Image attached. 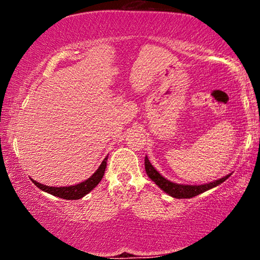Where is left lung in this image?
I'll return each instance as SVG.
<instances>
[{
  "mask_svg": "<svg viewBox=\"0 0 260 260\" xmlns=\"http://www.w3.org/2000/svg\"><path fill=\"white\" fill-rule=\"evenodd\" d=\"M145 164V171H147V175L149 178H151V181L155 182V184H157L161 189L165 193H168L169 196L174 197V198L183 199V198H193V197L201 194V193L205 192V190L211 189V188L219 186L222 182H225L230 177V175L225 176V177L220 178V180H216L214 182H210V183L201 184V186H189V184H178L174 183V182L166 180L164 176H161L156 170L154 169V166L151 165L150 161L147 156H145L144 160Z\"/></svg>",
  "mask_w": 260,
  "mask_h": 260,
  "instance_id": "1",
  "label": "left lung"
}]
</instances>
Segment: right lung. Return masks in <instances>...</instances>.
I'll return each mask as SVG.
<instances>
[{"label":"right lung","mask_w":260,"mask_h":260,"mask_svg":"<svg viewBox=\"0 0 260 260\" xmlns=\"http://www.w3.org/2000/svg\"><path fill=\"white\" fill-rule=\"evenodd\" d=\"M106 161H107V156L104 159L101 165L99 166V169L94 172V175L91 177H89L88 180H85L84 182L78 184H74V186H68V187H50V186H45V184L39 183V182L32 181V183L35 184L38 188H40L41 190L44 192L50 193V194L58 197V198H63V199H80L83 198L85 194H88L90 190L94 189L95 187L99 184V182L101 181V178L104 177V174H105V169H106Z\"/></svg>","instance_id":"add662e5"}]
</instances>
